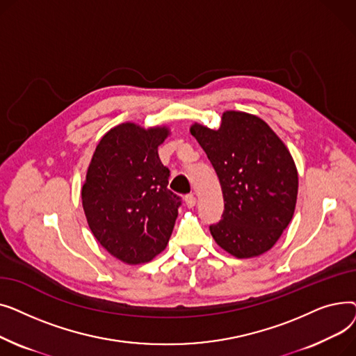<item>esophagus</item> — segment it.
Listing matches in <instances>:
<instances>
[{"mask_svg":"<svg viewBox=\"0 0 356 356\" xmlns=\"http://www.w3.org/2000/svg\"><path fill=\"white\" fill-rule=\"evenodd\" d=\"M184 203H186V207H188V208H193L196 204L195 195H186L184 196Z\"/></svg>","mask_w":356,"mask_h":356,"instance_id":"1","label":"esophagus"}]
</instances>
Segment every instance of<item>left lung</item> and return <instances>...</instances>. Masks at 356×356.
I'll list each match as a JSON object with an SVG mask.
<instances>
[{"instance_id": "obj_1", "label": "left lung", "mask_w": 356, "mask_h": 356, "mask_svg": "<svg viewBox=\"0 0 356 356\" xmlns=\"http://www.w3.org/2000/svg\"><path fill=\"white\" fill-rule=\"evenodd\" d=\"M192 136L218 175L225 209L211 225L216 244L236 258L268 251L290 223L298 189L284 143L261 118L227 111L219 129L195 124Z\"/></svg>"}]
</instances>
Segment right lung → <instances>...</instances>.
<instances>
[{"instance_id":"right-lung-1","label":"right lung","mask_w":356,"mask_h":356,"mask_svg":"<svg viewBox=\"0 0 356 356\" xmlns=\"http://www.w3.org/2000/svg\"><path fill=\"white\" fill-rule=\"evenodd\" d=\"M165 127L125 122L101 138L82 188L83 211L99 244L127 264L160 254L175 228L181 197L168 191L159 157Z\"/></svg>"}]
</instances>
